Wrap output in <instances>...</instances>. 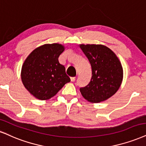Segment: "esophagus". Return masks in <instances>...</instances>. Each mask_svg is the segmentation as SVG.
<instances>
[{
    "label": "esophagus",
    "mask_w": 146,
    "mask_h": 146,
    "mask_svg": "<svg viewBox=\"0 0 146 146\" xmlns=\"http://www.w3.org/2000/svg\"><path fill=\"white\" fill-rule=\"evenodd\" d=\"M70 80H71L72 82L75 81V80H76V77H71V78H70Z\"/></svg>",
    "instance_id": "1"
}]
</instances>
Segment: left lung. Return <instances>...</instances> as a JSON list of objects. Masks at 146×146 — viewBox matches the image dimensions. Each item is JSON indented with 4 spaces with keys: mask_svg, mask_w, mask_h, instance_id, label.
Masks as SVG:
<instances>
[{
    "mask_svg": "<svg viewBox=\"0 0 146 146\" xmlns=\"http://www.w3.org/2000/svg\"><path fill=\"white\" fill-rule=\"evenodd\" d=\"M92 70L91 81L80 91L91 103H100L114 95L121 85L123 70L121 63L110 48L102 44H80Z\"/></svg>",
    "mask_w": 146,
    "mask_h": 146,
    "instance_id": "left-lung-1",
    "label": "left lung"
}]
</instances>
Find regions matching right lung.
<instances>
[{
    "instance_id": "1",
    "label": "right lung",
    "mask_w": 146,
    "mask_h": 146,
    "mask_svg": "<svg viewBox=\"0 0 146 146\" xmlns=\"http://www.w3.org/2000/svg\"><path fill=\"white\" fill-rule=\"evenodd\" d=\"M64 49L58 43L45 44L35 48L23 62L21 81L36 98L48 100L70 81L66 68L58 60Z\"/></svg>"
}]
</instances>
